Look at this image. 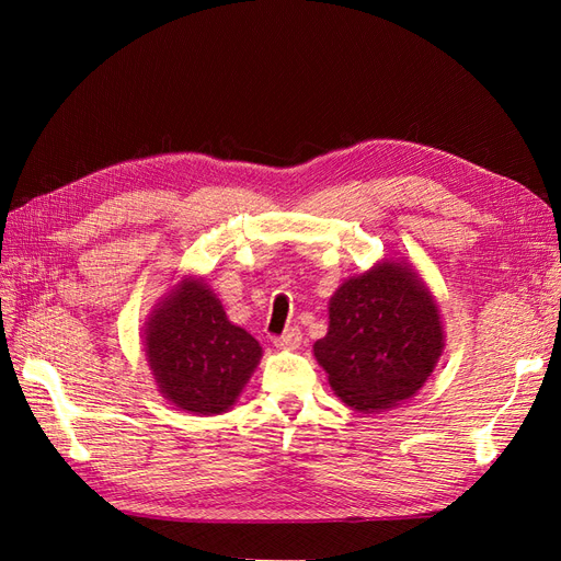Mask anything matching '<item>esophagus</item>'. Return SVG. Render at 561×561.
I'll return each instance as SVG.
<instances>
[{
    "label": "esophagus",
    "instance_id": "1",
    "mask_svg": "<svg viewBox=\"0 0 561 561\" xmlns=\"http://www.w3.org/2000/svg\"><path fill=\"white\" fill-rule=\"evenodd\" d=\"M299 342H301V332L297 328H290V330H285L283 334L274 336V344L278 348H297Z\"/></svg>",
    "mask_w": 561,
    "mask_h": 561
}]
</instances>
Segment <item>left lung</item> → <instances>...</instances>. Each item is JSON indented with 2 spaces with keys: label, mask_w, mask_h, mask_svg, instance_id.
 Listing matches in <instances>:
<instances>
[{
  "label": "left lung",
  "mask_w": 561,
  "mask_h": 561,
  "mask_svg": "<svg viewBox=\"0 0 561 561\" xmlns=\"http://www.w3.org/2000/svg\"><path fill=\"white\" fill-rule=\"evenodd\" d=\"M313 353L353 410L381 412L412 398L443 353L428 287L396 262L348 278L330 299V330Z\"/></svg>",
  "instance_id": "8db88e82"
}]
</instances>
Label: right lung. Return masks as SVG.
I'll use <instances>...</instances> for the list:
<instances>
[{
  "label": "right lung",
  "instance_id": "1",
  "mask_svg": "<svg viewBox=\"0 0 561 561\" xmlns=\"http://www.w3.org/2000/svg\"><path fill=\"white\" fill-rule=\"evenodd\" d=\"M145 346L161 393L194 414L227 412L262 358L257 339L231 325L201 280H184L154 311Z\"/></svg>",
  "mask_w": 561,
  "mask_h": 561
}]
</instances>
